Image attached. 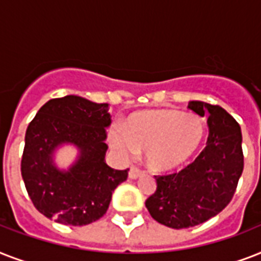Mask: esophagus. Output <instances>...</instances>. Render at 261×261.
Segmentation results:
<instances>
[{"mask_svg": "<svg viewBox=\"0 0 261 261\" xmlns=\"http://www.w3.org/2000/svg\"><path fill=\"white\" fill-rule=\"evenodd\" d=\"M143 174V171H141L138 167H131L128 171V177L130 178H138Z\"/></svg>", "mask_w": 261, "mask_h": 261, "instance_id": "1", "label": "esophagus"}]
</instances>
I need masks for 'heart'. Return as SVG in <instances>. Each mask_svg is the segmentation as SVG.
Here are the masks:
<instances>
[{
    "instance_id": "heart-1",
    "label": "heart",
    "mask_w": 261,
    "mask_h": 261,
    "mask_svg": "<svg viewBox=\"0 0 261 261\" xmlns=\"http://www.w3.org/2000/svg\"><path fill=\"white\" fill-rule=\"evenodd\" d=\"M206 134V122L198 115L153 110L133 115L126 128L115 126L110 139L115 150L124 157L146 151L147 165L153 171L167 172L196 154Z\"/></svg>"
}]
</instances>
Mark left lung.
I'll return each mask as SVG.
<instances>
[{
    "mask_svg": "<svg viewBox=\"0 0 261 261\" xmlns=\"http://www.w3.org/2000/svg\"><path fill=\"white\" fill-rule=\"evenodd\" d=\"M188 108L208 116V138L194 163L174 173L154 176L157 190L146 200L153 219L172 229L206 222L230 203L244 169L241 127L222 107L190 101Z\"/></svg>",
    "mask_w": 261,
    "mask_h": 261,
    "instance_id": "obj_1",
    "label": "left lung"
}]
</instances>
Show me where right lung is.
Wrapping results in <instances>:
<instances>
[{
    "mask_svg": "<svg viewBox=\"0 0 261 261\" xmlns=\"http://www.w3.org/2000/svg\"><path fill=\"white\" fill-rule=\"evenodd\" d=\"M108 104L80 96L51 98L38 111L25 133L21 176L39 213L55 222L84 226L106 214L115 188L128 169L106 164ZM63 143L79 147L77 161L67 171L55 167L52 154Z\"/></svg>",
    "mask_w": 261,
    "mask_h": 261,
    "instance_id": "right-lung-1",
    "label": "right lung"
}]
</instances>
